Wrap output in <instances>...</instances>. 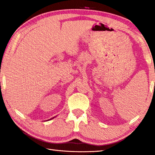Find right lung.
I'll use <instances>...</instances> for the list:
<instances>
[{
  "instance_id": "1",
  "label": "right lung",
  "mask_w": 155,
  "mask_h": 155,
  "mask_svg": "<svg viewBox=\"0 0 155 155\" xmlns=\"http://www.w3.org/2000/svg\"><path fill=\"white\" fill-rule=\"evenodd\" d=\"M54 117H52V118H51V119H49V120H52V119H53V118H54Z\"/></svg>"
}]
</instances>
